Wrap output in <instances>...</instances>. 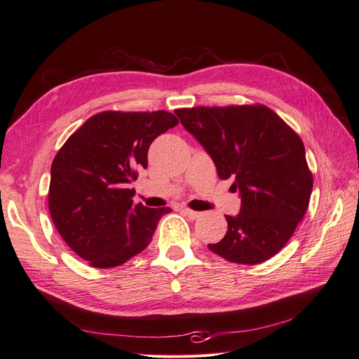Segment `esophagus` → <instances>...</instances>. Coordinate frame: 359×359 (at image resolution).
Masks as SVG:
<instances>
[{
    "label": "esophagus",
    "mask_w": 359,
    "mask_h": 359,
    "mask_svg": "<svg viewBox=\"0 0 359 359\" xmlns=\"http://www.w3.org/2000/svg\"><path fill=\"white\" fill-rule=\"evenodd\" d=\"M182 212L186 214L190 220H196V219H199V217H201V212L193 211V210H190V208H182Z\"/></svg>",
    "instance_id": "1"
}]
</instances>
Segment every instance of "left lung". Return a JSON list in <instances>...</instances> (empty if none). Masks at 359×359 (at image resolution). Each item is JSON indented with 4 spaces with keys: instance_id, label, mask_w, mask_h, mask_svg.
I'll list each match as a JSON object with an SVG mask.
<instances>
[{
    "instance_id": "1",
    "label": "left lung",
    "mask_w": 359,
    "mask_h": 359,
    "mask_svg": "<svg viewBox=\"0 0 359 359\" xmlns=\"http://www.w3.org/2000/svg\"><path fill=\"white\" fill-rule=\"evenodd\" d=\"M181 124L212 158L219 178L233 180L240 214L208 244L233 264L256 265L277 255L295 232L311 196L313 177L301 137L266 106L177 109Z\"/></svg>"
}]
</instances>
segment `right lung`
Listing matches in <instances>:
<instances>
[{"label":"right lung","instance_id":"obj_1","mask_svg":"<svg viewBox=\"0 0 359 359\" xmlns=\"http://www.w3.org/2000/svg\"><path fill=\"white\" fill-rule=\"evenodd\" d=\"M178 119L166 111L100 112L76 130L53 158L49 211L73 252L94 268L123 265L153 240L170 212L133 203L137 170L153 140Z\"/></svg>","mask_w":359,"mask_h":359}]
</instances>
